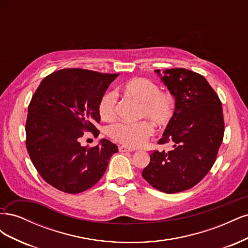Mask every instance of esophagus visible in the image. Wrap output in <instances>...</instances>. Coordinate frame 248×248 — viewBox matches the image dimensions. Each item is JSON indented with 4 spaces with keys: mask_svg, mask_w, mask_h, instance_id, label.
Wrapping results in <instances>:
<instances>
[{
    "mask_svg": "<svg viewBox=\"0 0 248 248\" xmlns=\"http://www.w3.org/2000/svg\"><path fill=\"white\" fill-rule=\"evenodd\" d=\"M119 152H122V153L123 152H132V150L125 147V146H119Z\"/></svg>",
    "mask_w": 248,
    "mask_h": 248,
    "instance_id": "obj_1",
    "label": "esophagus"
}]
</instances>
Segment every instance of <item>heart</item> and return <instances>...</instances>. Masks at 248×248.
I'll use <instances>...</instances> for the list:
<instances>
[{"label": "heart", "mask_w": 248, "mask_h": 248, "mask_svg": "<svg viewBox=\"0 0 248 248\" xmlns=\"http://www.w3.org/2000/svg\"><path fill=\"white\" fill-rule=\"evenodd\" d=\"M121 91L140 103V119H149L155 126H167L174 118L176 100L171 93L160 91L158 85L145 78H134L121 87ZM116 94L104 93L98 102V114L103 121H111L116 116ZM154 132L152 124L140 121L136 124L116 123L108 127V136L120 144L138 148L146 144Z\"/></svg>", "instance_id": "b5f03b06"}]
</instances>
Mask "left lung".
Masks as SVG:
<instances>
[{
  "instance_id": "1",
  "label": "left lung",
  "mask_w": 248,
  "mask_h": 248,
  "mask_svg": "<svg viewBox=\"0 0 248 248\" xmlns=\"http://www.w3.org/2000/svg\"><path fill=\"white\" fill-rule=\"evenodd\" d=\"M161 80L175 97L174 118L158 144L170 151H153L142 178L166 193L181 192L197 185L211 170L223 140L224 122L218 95L201 74L184 68L167 69Z\"/></svg>"
}]
</instances>
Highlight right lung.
I'll list each match as a JSON object with an SVG mask.
<instances>
[{
	"instance_id": "right-lung-1",
	"label": "right lung",
	"mask_w": 248,
	"mask_h": 248,
	"mask_svg": "<svg viewBox=\"0 0 248 248\" xmlns=\"http://www.w3.org/2000/svg\"><path fill=\"white\" fill-rule=\"evenodd\" d=\"M119 74L66 68L44 78L28 108L26 146L44 181L67 193L91 188L118 147L102 139L82 147L84 131L98 137V102Z\"/></svg>"
}]
</instances>
